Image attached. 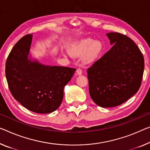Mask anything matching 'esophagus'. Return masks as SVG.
<instances>
[{"label":"esophagus","instance_id":"obj_1","mask_svg":"<svg viewBox=\"0 0 150 150\" xmlns=\"http://www.w3.org/2000/svg\"><path fill=\"white\" fill-rule=\"evenodd\" d=\"M76 74L78 75H81L82 74V70L80 68H78L76 70Z\"/></svg>","mask_w":150,"mask_h":150}]
</instances>
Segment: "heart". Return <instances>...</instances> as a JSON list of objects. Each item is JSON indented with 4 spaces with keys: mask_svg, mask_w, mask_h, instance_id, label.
<instances>
[{
    "mask_svg": "<svg viewBox=\"0 0 150 150\" xmlns=\"http://www.w3.org/2000/svg\"><path fill=\"white\" fill-rule=\"evenodd\" d=\"M102 44L98 41L91 39L78 41L70 49V53L74 57H82L86 64L93 63L97 59L102 52Z\"/></svg>",
    "mask_w": 150,
    "mask_h": 150,
    "instance_id": "1",
    "label": "heart"
}]
</instances>
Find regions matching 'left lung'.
I'll return each mask as SVG.
<instances>
[{
	"instance_id": "1",
	"label": "left lung",
	"mask_w": 150,
	"mask_h": 150,
	"mask_svg": "<svg viewBox=\"0 0 150 150\" xmlns=\"http://www.w3.org/2000/svg\"><path fill=\"white\" fill-rule=\"evenodd\" d=\"M112 47L87 70L91 97L102 107L120 105L139 89L144 58L134 41L123 34H107Z\"/></svg>"
}]
</instances>
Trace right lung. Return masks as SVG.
Segmentation results:
<instances>
[{
  "label": "right lung",
  "instance_id": "add662e5",
  "mask_svg": "<svg viewBox=\"0 0 150 150\" xmlns=\"http://www.w3.org/2000/svg\"><path fill=\"white\" fill-rule=\"evenodd\" d=\"M32 35L23 37L9 53L5 74L13 97L37 113H50L60 106L64 88L76 69L49 66L28 59Z\"/></svg>",
  "mask_w": 150,
  "mask_h": 150
}]
</instances>
